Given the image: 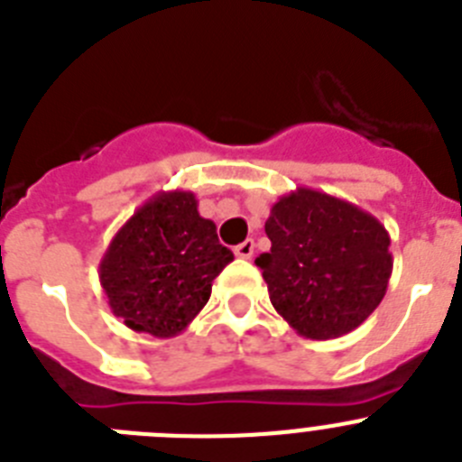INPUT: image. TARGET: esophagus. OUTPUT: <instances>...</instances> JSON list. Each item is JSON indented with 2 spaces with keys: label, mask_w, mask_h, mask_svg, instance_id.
I'll use <instances>...</instances> for the list:
<instances>
[{
  "label": "esophagus",
  "mask_w": 462,
  "mask_h": 462,
  "mask_svg": "<svg viewBox=\"0 0 462 462\" xmlns=\"http://www.w3.org/2000/svg\"><path fill=\"white\" fill-rule=\"evenodd\" d=\"M234 254L238 259H252V254H254V240H245V243L236 245Z\"/></svg>",
  "instance_id": "obj_1"
}]
</instances>
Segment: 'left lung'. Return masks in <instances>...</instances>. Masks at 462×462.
I'll list each match as a JSON object with an SVG mask.
<instances>
[{"mask_svg": "<svg viewBox=\"0 0 462 462\" xmlns=\"http://www.w3.org/2000/svg\"><path fill=\"white\" fill-rule=\"evenodd\" d=\"M271 252L256 256L271 303L298 336L330 340L358 328L382 303L393 256L370 212L298 187L271 208Z\"/></svg>", "mask_w": 462, "mask_h": 462, "instance_id": "1", "label": "left lung"}]
</instances>
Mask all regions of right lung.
<instances>
[{
    "mask_svg": "<svg viewBox=\"0 0 462 462\" xmlns=\"http://www.w3.org/2000/svg\"><path fill=\"white\" fill-rule=\"evenodd\" d=\"M234 261L191 191H159L113 236L99 282L116 317L136 333L173 337L201 312L212 280Z\"/></svg>",
    "mask_w": 462,
    "mask_h": 462,
    "instance_id": "1",
    "label": "right lung"
}]
</instances>
